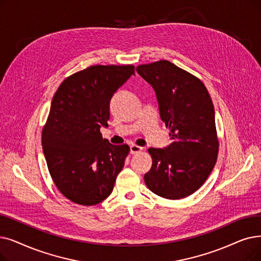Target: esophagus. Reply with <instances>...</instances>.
<instances>
[{"mask_svg": "<svg viewBox=\"0 0 261 261\" xmlns=\"http://www.w3.org/2000/svg\"><path fill=\"white\" fill-rule=\"evenodd\" d=\"M142 150H143V147H140V146H138V145H131V146H130V152H131L132 154L138 153V152H140V151H142Z\"/></svg>", "mask_w": 261, "mask_h": 261, "instance_id": "34e87169", "label": "esophagus"}]
</instances>
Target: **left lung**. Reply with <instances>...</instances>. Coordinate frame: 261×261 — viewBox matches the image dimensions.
I'll list each match as a JSON object with an SVG mask.
<instances>
[{
    "label": "left lung",
    "instance_id": "1",
    "mask_svg": "<svg viewBox=\"0 0 261 261\" xmlns=\"http://www.w3.org/2000/svg\"><path fill=\"white\" fill-rule=\"evenodd\" d=\"M155 93L160 117L169 128L171 144L149 148L152 166L144 175L154 194L180 199L193 194L217 162L219 142L210 95L196 76L168 61L137 67Z\"/></svg>",
    "mask_w": 261,
    "mask_h": 261
}]
</instances>
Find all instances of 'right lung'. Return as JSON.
Wrapping results in <instances>:
<instances>
[{"label":"right lung","mask_w":261,"mask_h":261,"mask_svg":"<svg viewBox=\"0 0 261 261\" xmlns=\"http://www.w3.org/2000/svg\"><path fill=\"white\" fill-rule=\"evenodd\" d=\"M134 74V66H90L60 85L52 99L42 149L50 175L71 201L93 206L113 191L130 147L102 139L110 101Z\"/></svg>","instance_id":"obj_1"}]
</instances>
